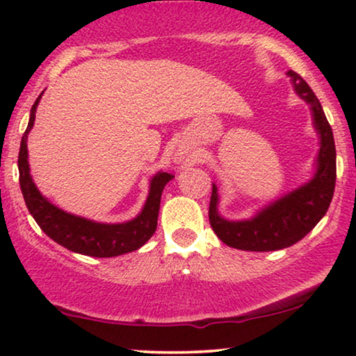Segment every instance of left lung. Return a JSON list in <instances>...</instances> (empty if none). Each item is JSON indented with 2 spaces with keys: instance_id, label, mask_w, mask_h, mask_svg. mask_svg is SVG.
<instances>
[{
  "instance_id": "8db88e82",
  "label": "left lung",
  "mask_w": 356,
  "mask_h": 356,
  "mask_svg": "<svg viewBox=\"0 0 356 356\" xmlns=\"http://www.w3.org/2000/svg\"><path fill=\"white\" fill-rule=\"evenodd\" d=\"M296 95L309 105L313 126L319 136L316 172L308 183L261 207L251 218L228 220L218 212V189L212 183L209 220L216 235L230 248L243 251H277L305 238L325 216L335 188L334 134L323 106L311 87L295 71H289Z\"/></svg>"
}]
</instances>
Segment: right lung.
I'll return each instance as SVG.
<instances>
[{
	"label": "right lung",
	"instance_id": "1",
	"mask_svg": "<svg viewBox=\"0 0 356 356\" xmlns=\"http://www.w3.org/2000/svg\"><path fill=\"white\" fill-rule=\"evenodd\" d=\"M43 92L38 95L35 104L32 105L31 118L26 133L22 136L21 149H19V184L26 201V206L31 216L35 218L42 232L56 241L58 245L65 246L66 250L77 254L92 257H115L126 254V252L139 250L150 240L155 233L160 209V197L163 188L172 175L159 172L150 178L149 194L145 199L143 211L134 218L121 223H102L90 220V218L74 216L51 204L33 183L31 167H29V150L27 136L33 128L35 111Z\"/></svg>",
	"mask_w": 356,
	"mask_h": 356
}]
</instances>
